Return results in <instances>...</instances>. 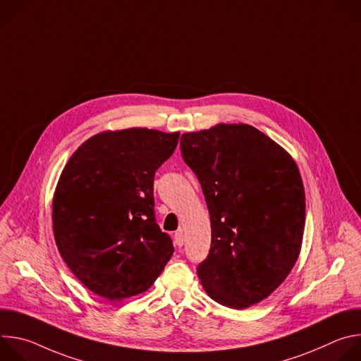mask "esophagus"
I'll use <instances>...</instances> for the list:
<instances>
[{"label": "esophagus", "mask_w": 361, "mask_h": 361, "mask_svg": "<svg viewBox=\"0 0 361 361\" xmlns=\"http://www.w3.org/2000/svg\"><path fill=\"white\" fill-rule=\"evenodd\" d=\"M174 241H176V244H177L178 247H181V245L184 244V233H183V230L176 231V234H174Z\"/></svg>", "instance_id": "34e87169"}]
</instances>
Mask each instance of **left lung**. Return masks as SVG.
<instances>
[{"instance_id":"1","label":"left lung","mask_w":361,"mask_h":361,"mask_svg":"<svg viewBox=\"0 0 361 361\" xmlns=\"http://www.w3.org/2000/svg\"><path fill=\"white\" fill-rule=\"evenodd\" d=\"M180 147L212 221L210 252L197 267L201 286L230 308L260 302L286 280L300 254L305 195L295 161L248 124L185 133Z\"/></svg>"}]
</instances>
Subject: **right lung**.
Returning a JSON list of instances; mask_svg holds the SVG:
<instances>
[{
  "mask_svg": "<svg viewBox=\"0 0 361 361\" xmlns=\"http://www.w3.org/2000/svg\"><path fill=\"white\" fill-rule=\"evenodd\" d=\"M180 133L104 131L66 164L53 200V230L63 260L92 293L123 300L147 291L174 252L154 217V174Z\"/></svg>",
  "mask_w": 361,
  "mask_h": 361,
  "instance_id": "obj_1",
  "label": "right lung"
}]
</instances>
